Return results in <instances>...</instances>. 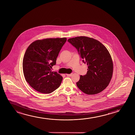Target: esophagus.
<instances>
[{
  "instance_id": "1",
  "label": "esophagus",
  "mask_w": 135,
  "mask_h": 135,
  "mask_svg": "<svg viewBox=\"0 0 135 135\" xmlns=\"http://www.w3.org/2000/svg\"><path fill=\"white\" fill-rule=\"evenodd\" d=\"M66 75L68 76H72V74H66Z\"/></svg>"
}]
</instances>
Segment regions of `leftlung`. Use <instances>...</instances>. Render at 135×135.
<instances>
[{
  "mask_svg": "<svg viewBox=\"0 0 135 135\" xmlns=\"http://www.w3.org/2000/svg\"><path fill=\"white\" fill-rule=\"evenodd\" d=\"M68 41L77 49L88 67L87 74L80 76L76 83L78 88L89 95L101 92L108 85L113 75V61L108 51L102 43L92 38L79 36Z\"/></svg>",
  "mask_w": 135,
  "mask_h": 135,
  "instance_id": "8db88e82",
  "label": "left lung"
}]
</instances>
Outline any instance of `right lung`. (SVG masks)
Wrapping results in <instances>:
<instances>
[{"label":"right lung","mask_w":135,"mask_h":135,"mask_svg":"<svg viewBox=\"0 0 135 135\" xmlns=\"http://www.w3.org/2000/svg\"><path fill=\"white\" fill-rule=\"evenodd\" d=\"M66 38H49L37 40L27 49L22 62L24 78L35 90L50 94L60 86L63 78L52 71Z\"/></svg>","instance_id":"1"}]
</instances>
